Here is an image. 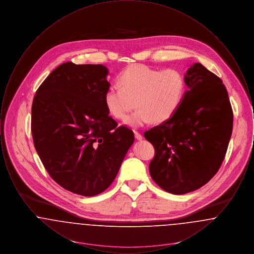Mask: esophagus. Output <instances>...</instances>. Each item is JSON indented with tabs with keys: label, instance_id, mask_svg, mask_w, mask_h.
Listing matches in <instances>:
<instances>
[{
	"label": "esophagus",
	"instance_id": "esophagus-1",
	"mask_svg": "<svg viewBox=\"0 0 254 254\" xmlns=\"http://www.w3.org/2000/svg\"><path fill=\"white\" fill-rule=\"evenodd\" d=\"M134 135H135V139H136V140H138V141L143 140V136H142L140 133L135 131V132H134Z\"/></svg>",
	"mask_w": 254,
	"mask_h": 254
}]
</instances>
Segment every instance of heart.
<instances>
[{
  "mask_svg": "<svg viewBox=\"0 0 254 254\" xmlns=\"http://www.w3.org/2000/svg\"><path fill=\"white\" fill-rule=\"evenodd\" d=\"M119 84L109 86L105 103L119 120L125 119L136 105L138 109L125 121L133 128L169 120L179 109L186 88L180 71L173 68L161 70L145 64L127 68L119 77Z\"/></svg>",
  "mask_w": 254,
  "mask_h": 254,
  "instance_id": "1",
  "label": "heart"
}]
</instances>
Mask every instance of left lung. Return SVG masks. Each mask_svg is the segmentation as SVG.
<instances>
[{
  "mask_svg": "<svg viewBox=\"0 0 254 254\" xmlns=\"http://www.w3.org/2000/svg\"><path fill=\"white\" fill-rule=\"evenodd\" d=\"M187 90L169 120L144 133L155 148L149 173L160 188L175 195L196 190L220 169L232 132L228 91L200 63L184 76Z\"/></svg>",
  "mask_w": 254,
  "mask_h": 254,
  "instance_id": "obj_1",
  "label": "left lung"
}]
</instances>
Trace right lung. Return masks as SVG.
<instances>
[{
  "instance_id": "add662e5",
  "label": "right lung",
  "mask_w": 254,
  "mask_h": 254,
  "mask_svg": "<svg viewBox=\"0 0 254 254\" xmlns=\"http://www.w3.org/2000/svg\"><path fill=\"white\" fill-rule=\"evenodd\" d=\"M103 64L64 63L40 85L31 109L37 153L51 178L73 193L94 196L114 181L134 134L109 116Z\"/></svg>"
}]
</instances>
